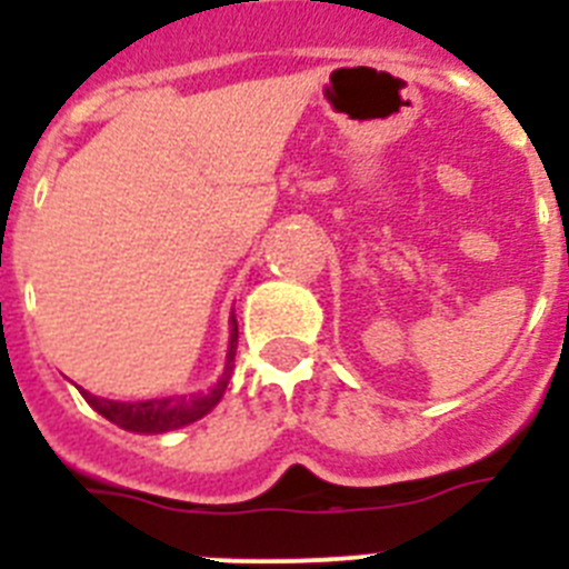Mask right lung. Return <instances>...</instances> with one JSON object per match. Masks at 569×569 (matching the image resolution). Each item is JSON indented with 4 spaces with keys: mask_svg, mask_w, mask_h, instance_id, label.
I'll return each instance as SVG.
<instances>
[{
    "mask_svg": "<svg viewBox=\"0 0 569 569\" xmlns=\"http://www.w3.org/2000/svg\"><path fill=\"white\" fill-rule=\"evenodd\" d=\"M236 347H239V325H236V316H230V347H228V361H224L222 379L216 381L210 390L204 393H190V396H170V399H148V401H110L99 399V396L88 393L79 387V393L84 396L97 413H102L104 419L119 425L122 430L130 433H168L176 427H184L190 421L202 419L219 405V399L228 390L230 373H233L236 361Z\"/></svg>",
    "mask_w": 569,
    "mask_h": 569,
    "instance_id": "obj_1",
    "label": "right lung"
}]
</instances>
